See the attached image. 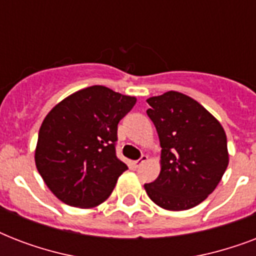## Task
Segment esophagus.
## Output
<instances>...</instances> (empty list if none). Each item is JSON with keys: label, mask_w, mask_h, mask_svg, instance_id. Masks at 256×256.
I'll return each mask as SVG.
<instances>
[{"label": "esophagus", "mask_w": 256, "mask_h": 256, "mask_svg": "<svg viewBox=\"0 0 256 256\" xmlns=\"http://www.w3.org/2000/svg\"><path fill=\"white\" fill-rule=\"evenodd\" d=\"M148 160V156H142L140 158V160H136V162H132V164H134V168H140V164H144V162H146V160Z\"/></svg>", "instance_id": "esophagus-1"}]
</instances>
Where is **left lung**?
Listing matches in <instances>:
<instances>
[{
    "label": "left lung",
    "mask_w": 256,
    "mask_h": 256,
    "mask_svg": "<svg viewBox=\"0 0 256 256\" xmlns=\"http://www.w3.org/2000/svg\"><path fill=\"white\" fill-rule=\"evenodd\" d=\"M148 104L162 152L160 175L144 190L164 210L198 206L216 188L228 166L224 128L199 102L179 92L150 96Z\"/></svg>",
    "instance_id": "8db88e82"
}]
</instances>
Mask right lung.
<instances>
[{
  "mask_svg": "<svg viewBox=\"0 0 256 256\" xmlns=\"http://www.w3.org/2000/svg\"><path fill=\"white\" fill-rule=\"evenodd\" d=\"M136 102V96L96 85L70 94L48 112L34 160L61 202L92 208L110 196L128 170L116 154L118 124Z\"/></svg>",
  "mask_w": 256,
  "mask_h": 256,
  "instance_id": "add662e5",
  "label": "right lung"
}]
</instances>
